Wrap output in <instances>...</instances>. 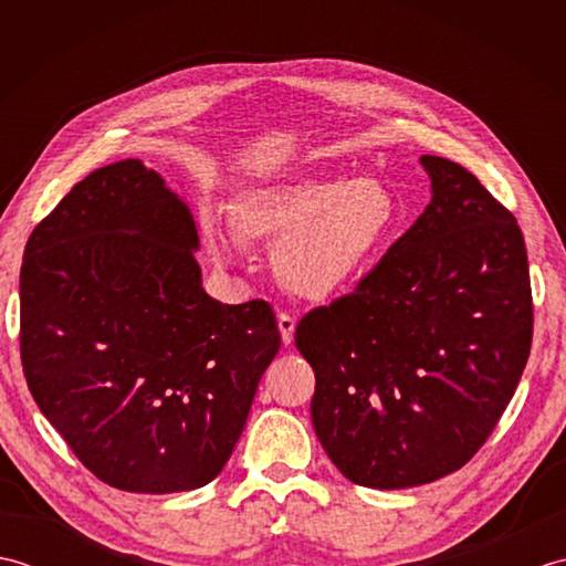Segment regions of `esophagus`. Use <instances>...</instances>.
I'll return each mask as SVG.
<instances>
[{"label":"esophagus","instance_id":"34e87169","mask_svg":"<svg viewBox=\"0 0 566 566\" xmlns=\"http://www.w3.org/2000/svg\"><path fill=\"white\" fill-rule=\"evenodd\" d=\"M276 326H280L282 333V343L284 345H292L294 343V328H296V321L290 314H280L276 316Z\"/></svg>","mask_w":566,"mask_h":566}]
</instances>
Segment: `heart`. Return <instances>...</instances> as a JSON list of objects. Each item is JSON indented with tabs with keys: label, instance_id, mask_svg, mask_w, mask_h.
I'll use <instances>...</instances> for the list:
<instances>
[{
	"label": "heart",
	"instance_id": "obj_1",
	"mask_svg": "<svg viewBox=\"0 0 566 566\" xmlns=\"http://www.w3.org/2000/svg\"><path fill=\"white\" fill-rule=\"evenodd\" d=\"M399 221V201L377 177H298L248 189L235 201L245 243H274L272 268L292 294L323 302L363 276ZM203 235L219 262L233 260L235 235L203 216Z\"/></svg>",
	"mask_w": 566,
	"mask_h": 566
}]
</instances>
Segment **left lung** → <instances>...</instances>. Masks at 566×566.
Returning <instances> with one entry per match:
<instances>
[{
	"label": "left lung",
	"instance_id": "obj_1",
	"mask_svg": "<svg viewBox=\"0 0 566 566\" xmlns=\"http://www.w3.org/2000/svg\"><path fill=\"white\" fill-rule=\"evenodd\" d=\"M420 165L426 211L353 294L311 311L294 335L316 375L323 450L369 489L430 484L472 460L531 355L518 221L462 165Z\"/></svg>",
	"mask_w": 566,
	"mask_h": 566
}]
</instances>
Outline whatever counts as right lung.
<instances>
[{
	"instance_id": "right-lung-1",
	"label": "right lung",
	"mask_w": 566,
	"mask_h": 566,
	"mask_svg": "<svg viewBox=\"0 0 566 566\" xmlns=\"http://www.w3.org/2000/svg\"><path fill=\"white\" fill-rule=\"evenodd\" d=\"M197 250L189 207L140 160L84 177L23 250V375L109 486L175 494L213 482L280 353L270 304L216 302Z\"/></svg>"
}]
</instances>
